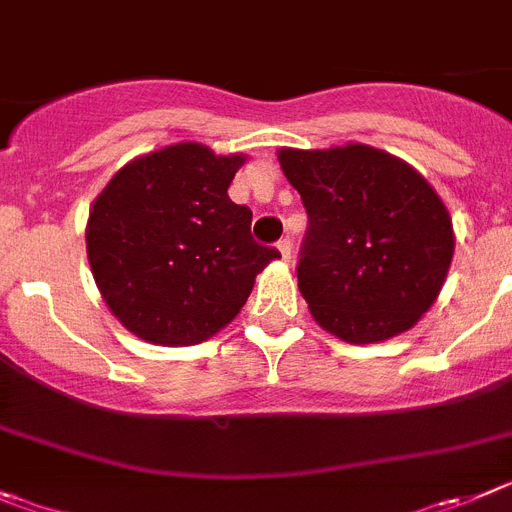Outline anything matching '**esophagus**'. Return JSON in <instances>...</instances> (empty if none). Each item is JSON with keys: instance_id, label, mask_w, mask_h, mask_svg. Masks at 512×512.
Instances as JSON below:
<instances>
[{"instance_id": "1", "label": "esophagus", "mask_w": 512, "mask_h": 512, "mask_svg": "<svg viewBox=\"0 0 512 512\" xmlns=\"http://www.w3.org/2000/svg\"><path fill=\"white\" fill-rule=\"evenodd\" d=\"M276 248H279L281 259H284V261L292 259V241H289V238H284V241L276 243Z\"/></svg>"}]
</instances>
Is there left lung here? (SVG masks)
<instances>
[{
  "label": "left lung",
  "instance_id": "8db88e82",
  "mask_svg": "<svg viewBox=\"0 0 512 512\" xmlns=\"http://www.w3.org/2000/svg\"><path fill=\"white\" fill-rule=\"evenodd\" d=\"M307 210L299 292L317 325L353 345L406 332L434 304L454 256L434 187L383 149H281Z\"/></svg>",
  "mask_w": 512,
  "mask_h": 512
}]
</instances>
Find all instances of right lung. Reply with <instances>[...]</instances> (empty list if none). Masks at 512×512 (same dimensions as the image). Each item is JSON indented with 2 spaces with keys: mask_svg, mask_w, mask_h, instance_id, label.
<instances>
[{
  "mask_svg": "<svg viewBox=\"0 0 512 512\" xmlns=\"http://www.w3.org/2000/svg\"><path fill=\"white\" fill-rule=\"evenodd\" d=\"M243 154L180 142L124 164L93 203L86 251L103 302L154 345H198L241 312L279 251L228 198Z\"/></svg>",
  "mask_w": 512,
  "mask_h": 512,
  "instance_id": "add662e5",
  "label": "right lung"
}]
</instances>
